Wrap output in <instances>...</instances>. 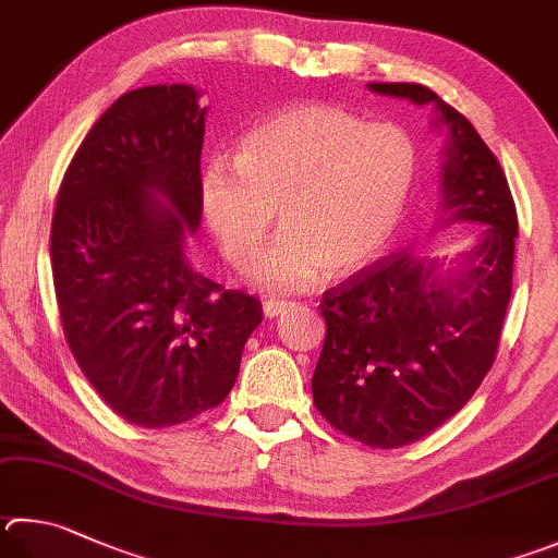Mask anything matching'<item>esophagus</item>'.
<instances>
[{
	"instance_id": "34e87169",
	"label": "esophagus",
	"mask_w": 558,
	"mask_h": 558,
	"mask_svg": "<svg viewBox=\"0 0 558 558\" xmlns=\"http://www.w3.org/2000/svg\"><path fill=\"white\" fill-rule=\"evenodd\" d=\"M292 307V302L286 300H276V298H268L263 302V312H266V317H278V314H286Z\"/></svg>"
}]
</instances>
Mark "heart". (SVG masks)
Listing matches in <instances>:
<instances>
[{
	"label": "heart",
	"mask_w": 558,
	"mask_h": 558,
	"mask_svg": "<svg viewBox=\"0 0 558 558\" xmlns=\"http://www.w3.org/2000/svg\"><path fill=\"white\" fill-rule=\"evenodd\" d=\"M420 175V148L392 121L337 105H302L260 121L234 163L209 160L199 202L221 253L246 266L278 209L282 231L253 260L268 290L307 288L366 266L390 244Z\"/></svg>",
	"instance_id": "obj_1"
}]
</instances>
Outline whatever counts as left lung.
I'll return each mask as SVG.
<instances>
[{
  "label": "left lung",
  "instance_id": "8db88e82",
  "mask_svg": "<svg viewBox=\"0 0 558 558\" xmlns=\"http://www.w3.org/2000/svg\"><path fill=\"white\" fill-rule=\"evenodd\" d=\"M368 89L437 107L434 124L449 134L441 221L483 229L459 266L392 253L322 295L327 337L314 404L347 437L398 449L451 420L488 376L512 295L518 211L498 158L469 119L424 85Z\"/></svg>",
  "mask_w": 558,
  "mask_h": 558
}]
</instances>
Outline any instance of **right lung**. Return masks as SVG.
Returning a JSON list of instances; mask_svg holds the SVG:
<instances>
[{"instance_id": "add662e5", "label": "right lung", "mask_w": 558, "mask_h": 558, "mask_svg": "<svg viewBox=\"0 0 558 558\" xmlns=\"http://www.w3.org/2000/svg\"><path fill=\"white\" fill-rule=\"evenodd\" d=\"M197 99L190 85L121 95L70 160L50 225L68 347L99 398L146 429L225 402L263 319L260 300L185 256L202 219Z\"/></svg>"}]
</instances>
